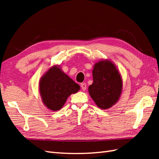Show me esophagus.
Returning a JSON list of instances; mask_svg holds the SVG:
<instances>
[{"label": "esophagus", "mask_w": 159, "mask_h": 159, "mask_svg": "<svg viewBox=\"0 0 159 159\" xmlns=\"http://www.w3.org/2000/svg\"><path fill=\"white\" fill-rule=\"evenodd\" d=\"M80 87H81V88L83 91L86 90V88H87L86 83H81V84H80Z\"/></svg>", "instance_id": "1"}]
</instances>
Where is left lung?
<instances>
[{
  "label": "left lung",
  "instance_id": "1",
  "mask_svg": "<svg viewBox=\"0 0 159 159\" xmlns=\"http://www.w3.org/2000/svg\"><path fill=\"white\" fill-rule=\"evenodd\" d=\"M93 83L89 93L96 105L102 109H109L119 100L123 83L116 65L109 59L100 60L94 64Z\"/></svg>",
  "mask_w": 159,
  "mask_h": 159
}]
</instances>
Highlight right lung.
Wrapping results in <instances>:
<instances>
[{
    "label": "right lung",
    "instance_id": "obj_1",
    "mask_svg": "<svg viewBox=\"0 0 159 159\" xmlns=\"http://www.w3.org/2000/svg\"><path fill=\"white\" fill-rule=\"evenodd\" d=\"M80 86L64 73L58 65L50 67L39 83L40 96L48 109H61L71 94L79 92Z\"/></svg>",
    "mask_w": 159,
    "mask_h": 159
}]
</instances>
